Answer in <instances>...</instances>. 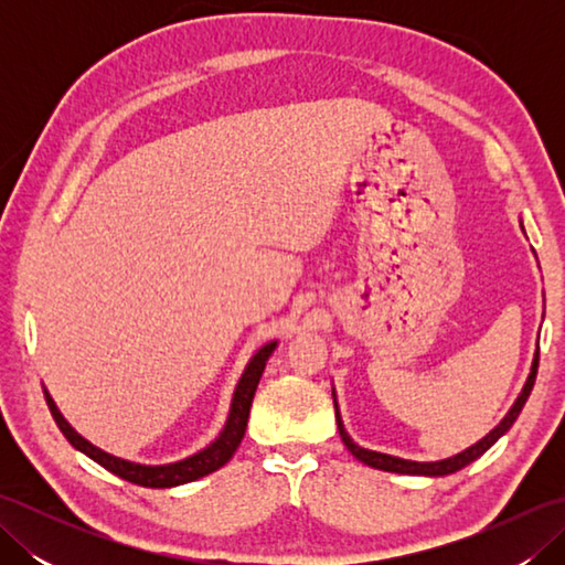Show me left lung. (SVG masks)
<instances>
[{"label":"left lung","instance_id":"left-lung-1","mask_svg":"<svg viewBox=\"0 0 565 565\" xmlns=\"http://www.w3.org/2000/svg\"><path fill=\"white\" fill-rule=\"evenodd\" d=\"M524 231V227H522ZM536 369H539V350L534 354V362H532V371L530 376H526V383L522 393L518 395V401H514V405L508 411V415L500 419V425L495 429H490L488 435L483 439H478L473 447L463 449L461 454L456 456H449V459H441V461H411V459H398V456H391V454H381V451H371V449H364L359 447V444L347 435V429L342 425V417H340V407H338V398H334V388H332V401H334V417H338V429H340V437L344 441V447L352 451V456H356L359 461L366 463V466H374V468H381V471H391V473H405V476H449V473H456L461 471L463 466L473 463L478 456H483L493 444L505 435V431L514 425V419L520 417L522 407L526 403V398H530V393L534 388V381H536Z\"/></svg>","mask_w":565,"mask_h":565}]
</instances>
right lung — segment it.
I'll return each instance as SVG.
<instances>
[{
    "label": "right lung",
    "instance_id": "1",
    "mask_svg": "<svg viewBox=\"0 0 565 565\" xmlns=\"http://www.w3.org/2000/svg\"><path fill=\"white\" fill-rule=\"evenodd\" d=\"M276 344H279L276 340L267 342L264 347H259L255 356L249 359V364L245 366L243 376H239L237 386H235L231 413H227L225 427H223L221 435L215 437L206 449L191 454V456H186V459L174 461V463L146 466V463L126 461V459H121V456H114L109 451L94 447V444L84 439L79 431L63 417V413L57 411V405L51 398V393H47L45 388L43 391H45L47 407H51V413L55 417L60 431H63V435L67 437L72 447L79 449L82 454H87L89 459H94L99 466H104L106 471H111L118 478H124V481H130V483L142 486V488H174V486L199 481V478L218 471L221 466H225L227 461L233 459V454L237 451L239 441H243V437H245L249 407H252V398H255L257 383L264 374V366H267L271 352L276 350Z\"/></svg>",
    "mask_w": 565,
    "mask_h": 565
}]
</instances>
